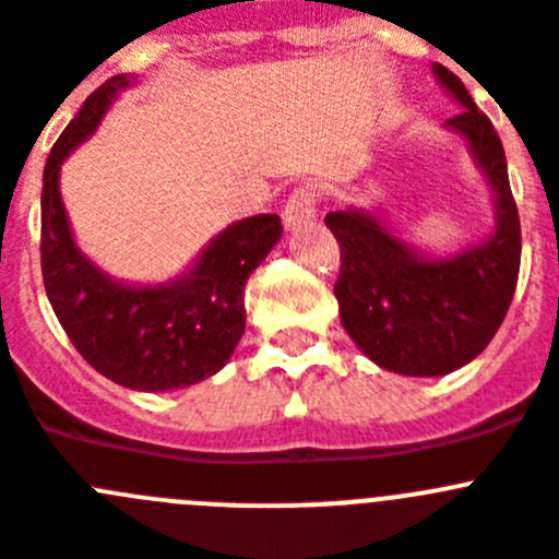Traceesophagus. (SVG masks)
<instances>
[{"label": "esophagus", "instance_id": "34e87169", "mask_svg": "<svg viewBox=\"0 0 559 559\" xmlns=\"http://www.w3.org/2000/svg\"><path fill=\"white\" fill-rule=\"evenodd\" d=\"M317 198H320V194H317L314 186H300V189H295L284 205V223L298 225V223H306V219L314 217Z\"/></svg>", "mask_w": 559, "mask_h": 559}]
</instances>
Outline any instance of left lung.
<instances>
[{
  "label": "left lung",
  "mask_w": 559,
  "mask_h": 559,
  "mask_svg": "<svg viewBox=\"0 0 559 559\" xmlns=\"http://www.w3.org/2000/svg\"><path fill=\"white\" fill-rule=\"evenodd\" d=\"M435 74L460 99L449 124L471 142L496 192V234L454 259L429 261L365 211L325 214L340 245L342 325L376 365L401 376H445L476 359L504 323L521 270V219L499 133L454 72L435 63Z\"/></svg>",
  "instance_id": "1"
}]
</instances>
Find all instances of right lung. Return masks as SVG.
<instances>
[{
	"mask_svg": "<svg viewBox=\"0 0 559 559\" xmlns=\"http://www.w3.org/2000/svg\"><path fill=\"white\" fill-rule=\"evenodd\" d=\"M128 85V74L105 80L49 153L41 192L44 286L58 323L97 373L130 390H180L214 376L230 359L245 331V284L284 225L278 214L230 225L192 273L167 286H124L99 273L74 245L58 173Z\"/></svg>",
	"mask_w": 559,
	"mask_h": 559,
	"instance_id": "add662e5",
	"label": "right lung"
}]
</instances>
